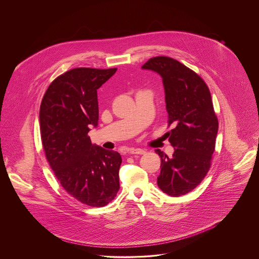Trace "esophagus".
I'll return each instance as SVG.
<instances>
[{"label": "esophagus", "instance_id": "obj_1", "mask_svg": "<svg viewBox=\"0 0 259 259\" xmlns=\"http://www.w3.org/2000/svg\"><path fill=\"white\" fill-rule=\"evenodd\" d=\"M130 153L131 154H145L146 150H144L142 148H131Z\"/></svg>", "mask_w": 259, "mask_h": 259}]
</instances>
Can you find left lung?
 Here are the masks:
<instances>
[{
  "instance_id": "obj_1",
  "label": "left lung",
  "mask_w": 259,
  "mask_h": 259,
  "mask_svg": "<svg viewBox=\"0 0 259 259\" xmlns=\"http://www.w3.org/2000/svg\"><path fill=\"white\" fill-rule=\"evenodd\" d=\"M160 74L165 93L168 141L175 148L171 157L160 149L158 187L170 196H181L194 189L208 172L219 119L208 87L204 80L179 61L169 57H154L142 67Z\"/></svg>"
}]
</instances>
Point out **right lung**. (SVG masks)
Masks as SVG:
<instances>
[{
	"mask_svg": "<svg viewBox=\"0 0 259 259\" xmlns=\"http://www.w3.org/2000/svg\"><path fill=\"white\" fill-rule=\"evenodd\" d=\"M116 72L76 68L56 77L39 108L47 160L64 189L83 204L102 207L119 189L118 152L94 146L88 133L99 120L97 90Z\"/></svg>",
	"mask_w": 259,
	"mask_h": 259,
	"instance_id": "1",
	"label": "right lung"
}]
</instances>
